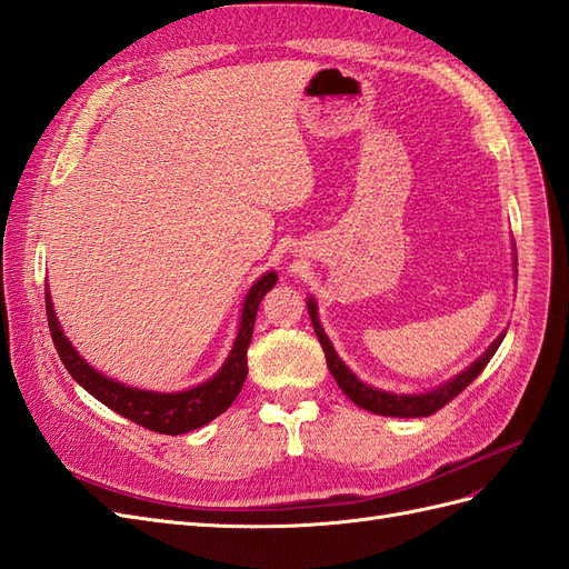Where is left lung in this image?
<instances>
[{
  "mask_svg": "<svg viewBox=\"0 0 569 569\" xmlns=\"http://www.w3.org/2000/svg\"><path fill=\"white\" fill-rule=\"evenodd\" d=\"M307 312H310L315 333H317L319 343L323 348V355H327V365L331 369L336 383L340 386V391H343L355 405H360V408L375 412V415H383V417H429L436 410H441L446 402H450L458 393H462L465 388L481 375L483 367L491 362V357L496 355L498 346L502 343V338H506V333H508V331L498 333L493 343L486 348L472 365H469L465 371H460V375L448 379L446 383L431 388V391H425V393H393V391H381V388H375V386L360 381L355 377V371L343 360H340L336 348L331 346L329 336L323 333L317 302H315L312 296L307 298Z\"/></svg>",
  "mask_w": 569,
  "mask_h": 569,
  "instance_id": "8db88e82",
  "label": "left lung"
}]
</instances>
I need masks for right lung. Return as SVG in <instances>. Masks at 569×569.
I'll return each mask as SVG.
<instances>
[{
  "instance_id": "right-lung-1",
  "label": "right lung",
  "mask_w": 569,
  "mask_h": 569,
  "mask_svg": "<svg viewBox=\"0 0 569 569\" xmlns=\"http://www.w3.org/2000/svg\"><path fill=\"white\" fill-rule=\"evenodd\" d=\"M276 279H279V273L267 271L250 286L248 296L240 307V323L229 357H226L212 379L186 388V391H144V388H133L111 379L102 375V371H97L92 365H88L73 348L71 340L63 336V329L54 312L50 288H44L47 321H50V333L61 362L69 369V375L78 381V386H83L92 398L107 405V408L117 415L136 421V425L157 433L178 436L204 427L207 421H212L214 417L229 410L231 402L238 398L240 388L248 377V346L252 340L257 307L267 296V290L273 288Z\"/></svg>"
}]
</instances>
